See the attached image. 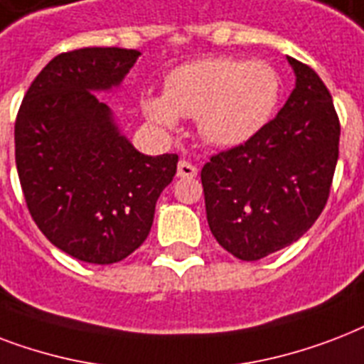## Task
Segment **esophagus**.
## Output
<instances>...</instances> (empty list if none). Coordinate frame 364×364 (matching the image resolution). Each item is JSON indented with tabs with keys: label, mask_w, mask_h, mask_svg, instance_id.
I'll use <instances>...</instances> for the list:
<instances>
[{
	"label": "esophagus",
	"mask_w": 364,
	"mask_h": 364,
	"mask_svg": "<svg viewBox=\"0 0 364 364\" xmlns=\"http://www.w3.org/2000/svg\"><path fill=\"white\" fill-rule=\"evenodd\" d=\"M176 174H178L180 178H193L197 174V168L188 161H180L178 168H176Z\"/></svg>",
	"instance_id": "1"
}]
</instances>
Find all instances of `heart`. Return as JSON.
Listing matches in <instances>:
<instances>
[{
    "label": "heart",
    "instance_id": "heart-1",
    "mask_svg": "<svg viewBox=\"0 0 364 364\" xmlns=\"http://www.w3.org/2000/svg\"><path fill=\"white\" fill-rule=\"evenodd\" d=\"M281 91V75L267 62L208 56L173 70L165 95H146L142 108L163 127H174L180 115L197 117L208 144L235 148L272 121Z\"/></svg>",
    "mask_w": 364,
    "mask_h": 364
}]
</instances>
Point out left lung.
Wrapping results in <instances>:
<instances>
[{"mask_svg":"<svg viewBox=\"0 0 364 364\" xmlns=\"http://www.w3.org/2000/svg\"><path fill=\"white\" fill-rule=\"evenodd\" d=\"M296 87L249 142L210 156L201 171L216 241L245 262L302 237L323 213L336 171L340 119L314 68L290 58Z\"/></svg>","mask_w":364,"mask_h":364,"instance_id":"1","label":"left lung"}]
</instances>
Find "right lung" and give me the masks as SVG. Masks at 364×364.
Segmentation results:
<instances>
[{
	"instance_id": "1",
	"label": "right lung",
	"mask_w": 364,
	"mask_h": 364,
	"mask_svg": "<svg viewBox=\"0 0 364 364\" xmlns=\"http://www.w3.org/2000/svg\"><path fill=\"white\" fill-rule=\"evenodd\" d=\"M140 50L83 47L56 55L22 98L15 159L26 207L50 243L89 264H115L151 230L176 154L144 156L91 91L119 85Z\"/></svg>"
}]
</instances>
